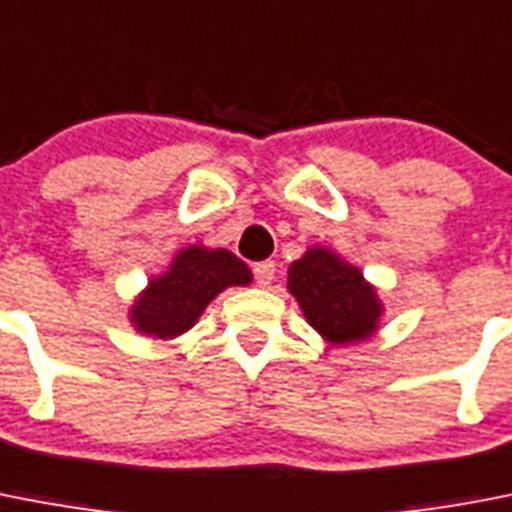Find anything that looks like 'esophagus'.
I'll return each instance as SVG.
<instances>
[{
  "mask_svg": "<svg viewBox=\"0 0 512 512\" xmlns=\"http://www.w3.org/2000/svg\"><path fill=\"white\" fill-rule=\"evenodd\" d=\"M255 281H257V286H270V283H273V278H276V263H273V260H265V263H257L255 268Z\"/></svg>",
  "mask_w": 512,
  "mask_h": 512,
  "instance_id": "obj_1",
  "label": "esophagus"
}]
</instances>
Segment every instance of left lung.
<instances>
[{
	"label": "left lung",
	"mask_w": 512,
	"mask_h": 512,
	"mask_svg": "<svg viewBox=\"0 0 512 512\" xmlns=\"http://www.w3.org/2000/svg\"><path fill=\"white\" fill-rule=\"evenodd\" d=\"M289 291L304 317L333 346L359 343L380 328L382 302L356 265L328 247H309L289 268Z\"/></svg>",
	"instance_id": "left-lung-1"
}]
</instances>
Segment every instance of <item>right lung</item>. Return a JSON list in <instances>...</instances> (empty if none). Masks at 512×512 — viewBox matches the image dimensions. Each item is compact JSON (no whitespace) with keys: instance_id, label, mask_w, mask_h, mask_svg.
Masks as SVG:
<instances>
[{"instance_id":"add662e5","label":"right lung","mask_w":512,"mask_h":512,"mask_svg":"<svg viewBox=\"0 0 512 512\" xmlns=\"http://www.w3.org/2000/svg\"><path fill=\"white\" fill-rule=\"evenodd\" d=\"M252 283V270L229 249L190 244L179 249L169 270L150 278L130 309V322L148 338L182 336L229 286Z\"/></svg>"}]
</instances>
